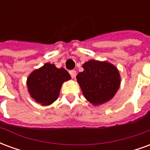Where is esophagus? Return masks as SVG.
Returning a JSON list of instances; mask_svg holds the SVG:
<instances>
[{"label": "esophagus", "instance_id": "1", "mask_svg": "<svg viewBox=\"0 0 150 150\" xmlns=\"http://www.w3.org/2000/svg\"><path fill=\"white\" fill-rule=\"evenodd\" d=\"M70 75H71L72 78H75V76H76V71H75V70L70 71Z\"/></svg>", "mask_w": 150, "mask_h": 150}]
</instances>
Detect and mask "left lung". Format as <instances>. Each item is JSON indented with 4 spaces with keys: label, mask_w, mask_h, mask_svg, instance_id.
I'll use <instances>...</instances> for the list:
<instances>
[{
    "label": "left lung",
    "mask_w": 150,
    "mask_h": 150,
    "mask_svg": "<svg viewBox=\"0 0 150 150\" xmlns=\"http://www.w3.org/2000/svg\"><path fill=\"white\" fill-rule=\"evenodd\" d=\"M83 71L76 79L84 97L93 105L109 101L118 91L120 76L116 67L110 62L90 60L83 64Z\"/></svg>",
    "instance_id": "obj_1"
}]
</instances>
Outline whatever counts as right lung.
I'll use <instances>...</instances> for the list:
<instances>
[{"label":"right lung","instance_id":"right-lung-1","mask_svg":"<svg viewBox=\"0 0 150 150\" xmlns=\"http://www.w3.org/2000/svg\"><path fill=\"white\" fill-rule=\"evenodd\" d=\"M69 79L71 75L65 69L57 68L47 62L29 75L26 83L31 97L41 105L46 106L58 99L62 83Z\"/></svg>","mask_w":150,"mask_h":150}]
</instances>
